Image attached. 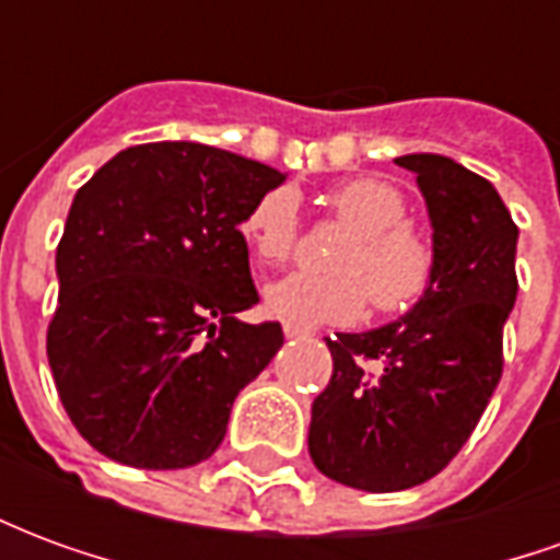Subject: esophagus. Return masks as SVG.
I'll return each instance as SVG.
<instances>
[{
    "label": "esophagus",
    "mask_w": 560,
    "mask_h": 560,
    "mask_svg": "<svg viewBox=\"0 0 560 560\" xmlns=\"http://www.w3.org/2000/svg\"><path fill=\"white\" fill-rule=\"evenodd\" d=\"M305 329H296V327H284V339H303Z\"/></svg>",
    "instance_id": "esophagus-1"
}]
</instances>
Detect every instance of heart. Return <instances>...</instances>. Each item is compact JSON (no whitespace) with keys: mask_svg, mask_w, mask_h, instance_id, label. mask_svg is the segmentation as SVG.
<instances>
[{"mask_svg":"<svg viewBox=\"0 0 560 560\" xmlns=\"http://www.w3.org/2000/svg\"><path fill=\"white\" fill-rule=\"evenodd\" d=\"M339 221L353 231L332 257L339 272H291L264 291V312L284 327H345L377 312L401 315L432 288L434 255L408 224V203L396 185L372 176L348 179L327 195ZM243 240L257 264H284L300 240V197L291 185L269 188L245 212Z\"/></svg>","mask_w":560,"mask_h":560,"instance_id":"b5f03b06","label":"heart"}]
</instances>
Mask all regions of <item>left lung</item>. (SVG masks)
<instances>
[{"label": "left lung", "mask_w": 560, "mask_h": 560, "mask_svg": "<svg viewBox=\"0 0 560 560\" xmlns=\"http://www.w3.org/2000/svg\"><path fill=\"white\" fill-rule=\"evenodd\" d=\"M396 164L425 200L432 288L384 327L327 339L332 377L308 425L315 468L363 492L420 486L462 450L501 381L518 291V228L494 185L434 152Z\"/></svg>", "instance_id": "1"}]
</instances>
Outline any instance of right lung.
Masks as SVG:
<instances>
[{
  "label": "right lung",
  "mask_w": 560,
  "mask_h": 560,
  "mask_svg": "<svg viewBox=\"0 0 560 560\" xmlns=\"http://www.w3.org/2000/svg\"><path fill=\"white\" fill-rule=\"evenodd\" d=\"M288 173L191 140L128 147L74 195L56 248L47 360L78 432L102 456L191 468L231 405L284 345L245 324L257 303L245 212Z\"/></svg>",
  "instance_id": "right-lung-1"
}]
</instances>
